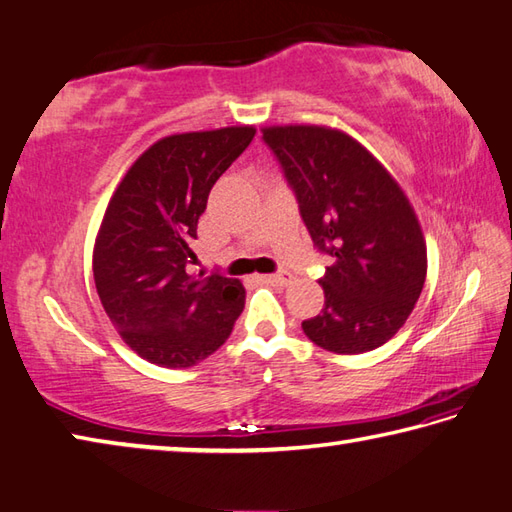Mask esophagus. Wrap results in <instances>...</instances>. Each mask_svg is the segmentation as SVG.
<instances>
[{
    "label": "esophagus",
    "mask_w": 512,
    "mask_h": 512,
    "mask_svg": "<svg viewBox=\"0 0 512 512\" xmlns=\"http://www.w3.org/2000/svg\"><path fill=\"white\" fill-rule=\"evenodd\" d=\"M260 281L267 283V285L285 287V285L292 283V274H289V272H281V274H265V276H260Z\"/></svg>",
    "instance_id": "1"
}]
</instances>
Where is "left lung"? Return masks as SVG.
Here are the masks:
<instances>
[{"instance_id": "8db88e82", "label": "left lung", "mask_w": 512, "mask_h": 512, "mask_svg": "<svg viewBox=\"0 0 512 512\" xmlns=\"http://www.w3.org/2000/svg\"><path fill=\"white\" fill-rule=\"evenodd\" d=\"M314 245L332 256L325 305L307 339L336 354L376 350L397 334L426 283V238L408 196L347 133L318 124L265 127Z\"/></svg>"}]
</instances>
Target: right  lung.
<instances>
[{
  "mask_svg": "<svg viewBox=\"0 0 512 512\" xmlns=\"http://www.w3.org/2000/svg\"><path fill=\"white\" fill-rule=\"evenodd\" d=\"M256 129L173 133L124 173L93 247V278L122 341L160 368H191L223 345L245 307L238 278L187 272L216 180Z\"/></svg>",
  "mask_w": 512,
  "mask_h": 512,
  "instance_id": "1",
  "label": "right lung"
}]
</instances>
